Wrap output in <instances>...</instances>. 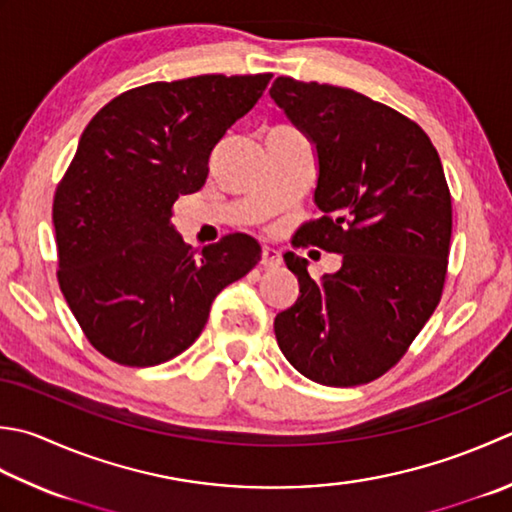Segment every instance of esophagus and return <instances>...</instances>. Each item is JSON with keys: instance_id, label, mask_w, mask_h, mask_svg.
<instances>
[{"instance_id": "1", "label": "esophagus", "mask_w": 512, "mask_h": 512, "mask_svg": "<svg viewBox=\"0 0 512 512\" xmlns=\"http://www.w3.org/2000/svg\"><path fill=\"white\" fill-rule=\"evenodd\" d=\"M259 264H262L268 270L279 268V266H282V253H279V250H275V248H270V246H264L262 248V262H259Z\"/></svg>"}]
</instances>
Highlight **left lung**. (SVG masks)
Returning a JSON list of instances; mask_svg holds the SVG:
<instances>
[{
  "mask_svg": "<svg viewBox=\"0 0 512 512\" xmlns=\"http://www.w3.org/2000/svg\"><path fill=\"white\" fill-rule=\"evenodd\" d=\"M270 97L317 155L322 217L295 244L342 255L319 282L304 257L284 255L299 297L275 317L277 344L317 384H368L404 357L442 297L453 233L442 159L415 122L350 88L277 77Z\"/></svg>",
  "mask_w": 512,
  "mask_h": 512,
  "instance_id": "obj_1",
  "label": "left lung"
}]
</instances>
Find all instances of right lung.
Instances as JSON below:
<instances>
[{
  "mask_svg": "<svg viewBox=\"0 0 512 512\" xmlns=\"http://www.w3.org/2000/svg\"><path fill=\"white\" fill-rule=\"evenodd\" d=\"M264 75H199L128 90L90 119L57 186L59 288L104 357L157 366L195 342L222 290L262 246L226 235L195 255L170 217L206 184L219 139L253 108Z\"/></svg>",
  "mask_w": 512,
  "mask_h": 512,
  "instance_id": "add662e5",
  "label": "right lung"
}]
</instances>
